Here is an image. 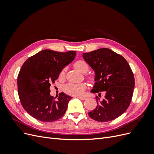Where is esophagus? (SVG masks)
Masks as SVG:
<instances>
[{"label": "esophagus", "mask_w": 154, "mask_h": 154, "mask_svg": "<svg viewBox=\"0 0 154 154\" xmlns=\"http://www.w3.org/2000/svg\"><path fill=\"white\" fill-rule=\"evenodd\" d=\"M78 97V98L79 99H80L81 100H85L87 98H86V97Z\"/></svg>", "instance_id": "34e87169"}]
</instances>
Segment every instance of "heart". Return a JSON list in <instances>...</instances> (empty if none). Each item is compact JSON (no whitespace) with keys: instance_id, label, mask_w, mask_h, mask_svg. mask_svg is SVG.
<instances>
[{"instance_id":"b5f03b06","label":"heart","mask_w":154,"mask_h":154,"mask_svg":"<svg viewBox=\"0 0 154 154\" xmlns=\"http://www.w3.org/2000/svg\"><path fill=\"white\" fill-rule=\"evenodd\" d=\"M74 66L78 71L80 72L85 73L88 71V64L84 61V60H78L75 63H74ZM65 72H66V69H63L60 72L59 77L60 78H63L65 76ZM87 78L90 82L94 81V78L92 76L87 75ZM86 88V85L85 83H68L67 84L63 86V91L67 94L71 96H82L83 93V91H85Z\"/></svg>"}]
</instances>
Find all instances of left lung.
<instances>
[{"label":"left lung","instance_id":"8db88e82","mask_svg":"<svg viewBox=\"0 0 154 154\" xmlns=\"http://www.w3.org/2000/svg\"><path fill=\"white\" fill-rule=\"evenodd\" d=\"M83 57L95 72L96 83L91 92L104 94L97 106L88 112L97 122H107L118 118L127 110L132 100L135 85L133 72L122 55L101 48L83 53Z\"/></svg>","mask_w":154,"mask_h":154}]
</instances>
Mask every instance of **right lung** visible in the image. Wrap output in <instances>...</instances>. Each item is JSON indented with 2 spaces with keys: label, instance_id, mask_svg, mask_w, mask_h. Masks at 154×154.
<instances>
[{
  "label": "right lung",
  "instance_id": "1",
  "mask_svg": "<svg viewBox=\"0 0 154 154\" xmlns=\"http://www.w3.org/2000/svg\"><path fill=\"white\" fill-rule=\"evenodd\" d=\"M76 54L74 51L61 53L45 49L29 57L22 65L17 78L18 96L23 108L32 118L52 122L66 113L72 97L61 92L56 100L50 95V86Z\"/></svg>",
  "mask_w": 154,
  "mask_h": 154
}]
</instances>
